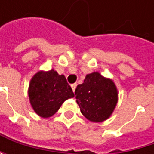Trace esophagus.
Masks as SVG:
<instances>
[{
    "label": "esophagus",
    "mask_w": 154,
    "mask_h": 154,
    "mask_svg": "<svg viewBox=\"0 0 154 154\" xmlns=\"http://www.w3.org/2000/svg\"><path fill=\"white\" fill-rule=\"evenodd\" d=\"M76 87H77V84H72V85H71V88H72L73 92H75V90H76Z\"/></svg>",
    "instance_id": "1"
}]
</instances>
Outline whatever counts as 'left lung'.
Listing matches in <instances>:
<instances>
[{
  "label": "left lung",
  "mask_w": 154,
  "mask_h": 154,
  "mask_svg": "<svg viewBox=\"0 0 154 154\" xmlns=\"http://www.w3.org/2000/svg\"><path fill=\"white\" fill-rule=\"evenodd\" d=\"M81 113L92 122H103L113 113L119 100V92L112 79L99 72L87 74L75 91Z\"/></svg>",
  "instance_id": "left-lung-1"
}]
</instances>
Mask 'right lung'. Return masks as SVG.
I'll use <instances>...</instances> for the list:
<instances>
[{"mask_svg":"<svg viewBox=\"0 0 154 154\" xmlns=\"http://www.w3.org/2000/svg\"><path fill=\"white\" fill-rule=\"evenodd\" d=\"M75 96L66 77L54 69L40 70L30 80L28 97L34 111L41 118L54 115L62 103Z\"/></svg>","mask_w":154,"mask_h":154,"instance_id":"right-lung-1","label":"right lung"}]
</instances>
